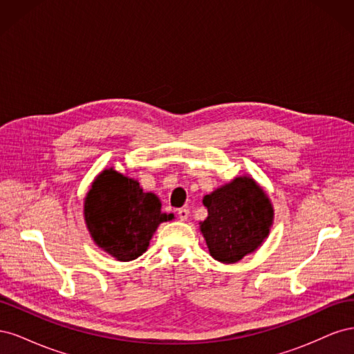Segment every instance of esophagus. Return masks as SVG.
Returning <instances> with one entry per match:
<instances>
[{"mask_svg":"<svg viewBox=\"0 0 354 354\" xmlns=\"http://www.w3.org/2000/svg\"><path fill=\"white\" fill-rule=\"evenodd\" d=\"M177 214H178V218H180L181 221H186V220L189 218V214H190V212H189L187 208H180Z\"/></svg>","mask_w":354,"mask_h":354,"instance_id":"34e87169","label":"esophagus"}]
</instances>
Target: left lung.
Returning <instances> with one entry per match:
<instances>
[{
    "instance_id": "8db88e82",
    "label": "left lung",
    "mask_w": 354,
    "mask_h": 354,
    "mask_svg": "<svg viewBox=\"0 0 354 354\" xmlns=\"http://www.w3.org/2000/svg\"><path fill=\"white\" fill-rule=\"evenodd\" d=\"M208 217L199 223L209 255L224 264L255 252L270 233L272 201L251 176L234 177L202 199Z\"/></svg>"
}]
</instances>
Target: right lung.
Listing matches in <instances>:
<instances>
[{"instance_id":"right-lung-1","label":"right lung","mask_w":354,"mask_h":354,"mask_svg":"<svg viewBox=\"0 0 354 354\" xmlns=\"http://www.w3.org/2000/svg\"><path fill=\"white\" fill-rule=\"evenodd\" d=\"M159 198L113 167L94 178L84 198V220L93 242L118 261L146 252L160 223L174 214L160 211Z\"/></svg>"}]
</instances>
